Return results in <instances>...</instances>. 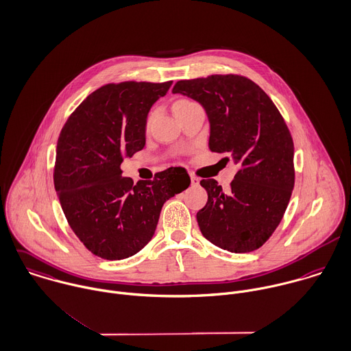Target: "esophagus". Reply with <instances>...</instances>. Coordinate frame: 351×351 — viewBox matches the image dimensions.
Wrapping results in <instances>:
<instances>
[{
  "label": "esophagus",
  "instance_id": "obj_1",
  "mask_svg": "<svg viewBox=\"0 0 351 351\" xmlns=\"http://www.w3.org/2000/svg\"><path fill=\"white\" fill-rule=\"evenodd\" d=\"M191 182L193 186H196V185H199V178L196 176H191Z\"/></svg>",
  "mask_w": 351,
  "mask_h": 351
}]
</instances>
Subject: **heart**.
I'll return each mask as SVG.
<instances>
[{
  "label": "heart",
  "mask_w": 351,
  "mask_h": 351,
  "mask_svg": "<svg viewBox=\"0 0 351 351\" xmlns=\"http://www.w3.org/2000/svg\"><path fill=\"white\" fill-rule=\"evenodd\" d=\"M191 104H193V102H191V101H188V99H180V101H177V102L174 104L173 109H177V108H182V106H186V105H191ZM149 121H151V116H149V118H148V123H149Z\"/></svg>",
  "instance_id": "b5f03b06"
}]
</instances>
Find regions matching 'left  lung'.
<instances>
[{
    "label": "left lung",
    "mask_w": 351,
    "mask_h": 351,
    "mask_svg": "<svg viewBox=\"0 0 351 351\" xmlns=\"http://www.w3.org/2000/svg\"><path fill=\"white\" fill-rule=\"evenodd\" d=\"M173 94L199 102L210 121V149L239 166L229 191L202 180L208 200L196 218L214 245L247 253L278 228L294 188V144L269 97L238 75L180 80Z\"/></svg>",
    "instance_id": "1"
}]
</instances>
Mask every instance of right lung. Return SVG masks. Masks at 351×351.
I'll list each match as a JSON object with an SVG mask.
<instances>
[{"label": "right lung", "instance_id": "right-lung-1", "mask_svg": "<svg viewBox=\"0 0 351 351\" xmlns=\"http://www.w3.org/2000/svg\"><path fill=\"white\" fill-rule=\"evenodd\" d=\"M171 83L104 86L79 105L60 133L56 192L71 229L95 256L121 260L141 250L155 233L163 204L191 184L182 167L136 185L121 170L123 158L144 148L148 112Z\"/></svg>", "mask_w": 351, "mask_h": 351}]
</instances>
